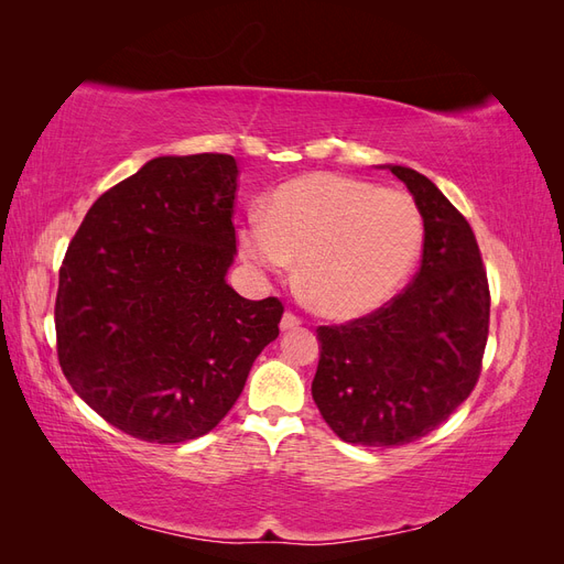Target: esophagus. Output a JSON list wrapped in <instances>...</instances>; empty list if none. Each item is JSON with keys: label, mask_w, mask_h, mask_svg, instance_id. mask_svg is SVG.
Returning <instances> with one entry per match:
<instances>
[{"label": "esophagus", "mask_w": 564, "mask_h": 564, "mask_svg": "<svg viewBox=\"0 0 564 564\" xmlns=\"http://www.w3.org/2000/svg\"><path fill=\"white\" fill-rule=\"evenodd\" d=\"M299 324H301V319H299L294 313H284V315H282V322H280V329H282V332L296 329Z\"/></svg>", "instance_id": "1"}]
</instances>
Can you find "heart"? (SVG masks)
Returning a JSON list of instances; mask_svg holds the SVG:
<instances>
[{"label":"heart","instance_id":"obj_1","mask_svg":"<svg viewBox=\"0 0 564 564\" xmlns=\"http://www.w3.org/2000/svg\"><path fill=\"white\" fill-rule=\"evenodd\" d=\"M423 242L416 202L400 191L340 174H308L280 185L240 230L247 259L296 278L313 308L360 317L395 296Z\"/></svg>","mask_w":564,"mask_h":564}]
</instances>
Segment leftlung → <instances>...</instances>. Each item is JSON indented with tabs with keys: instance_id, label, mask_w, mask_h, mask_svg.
Instances as JSON below:
<instances>
[{
	"instance_id": "left-lung-1",
	"label": "left lung",
	"mask_w": 564,
	"mask_h": 564,
	"mask_svg": "<svg viewBox=\"0 0 564 564\" xmlns=\"http://www.w3.org/2000/svg\"><path fill=\"white\" fill-rule=\"evenodd\" d=\"M388 169L421 212V268L379 311L317 327L313 400L340 440L362 447H400L447 421L480 379L489 334L487 270L468 220L431 178Z\"/></svg>"
}]
</instances>
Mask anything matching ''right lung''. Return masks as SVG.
<instances>
[{
    "mask_svg": "<svg viewBox=\"0 0 564 564\" xmlns=\"http://www.w3.org/2000/svg\"><path fill=\"white\" fill-rule=\"evenodd\" d=\"M232 155L155 158L100 195L58 275L56 348L98 416L158 445L207 435L280 334V299L226 282L237 253Z\"/></svg>",
    "mask_w": 564,
    "mask_h": 564,
    "instance_id": "right-lung-1",
    "label": "right lung"
}]
</instances>
